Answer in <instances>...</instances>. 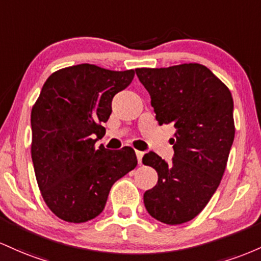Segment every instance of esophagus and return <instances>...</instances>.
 Listing matches in <instances>:
<instances>
[{"instance_id":"esophagus-1","label":"esophagus","mask_w":261,"mask_h":261,"mask_svg":"<svg viewBox=\"0 0 261 261\" xmlns=\"http://www.w3.org/2000/svg\"><path fill=\"white\" fill-rule=\"evenodd\" d=\"M136 154H137V159H138V163L142 164V159H143V155H144V153L140 150H136Z\"/></svg>"}]
</instances>
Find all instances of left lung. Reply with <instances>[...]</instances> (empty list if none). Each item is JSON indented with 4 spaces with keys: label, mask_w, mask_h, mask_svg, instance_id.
I'll list each match as a JSON object with an SVG mask.
<instances>
[{
    "label": "left lung",
    "mask_w": 261,
    "mask_h": 261,
    "mask_svg": "<svg viewBox=\"0 0 261 261\" xmlns=\"http://www.w3.org/2000/svg\"><path fill=\"white\" fill-rule=\"evenodd\" d=\"M136 72L159 124L176 128L171 162L154 151L143 156L158 172V184L144 194L145 208L165 224L186 223L206 207L224 174L236 133L232 93L201 64Z\"/></svg>",
    "instance_id": "obj_1"
}]
</instances>
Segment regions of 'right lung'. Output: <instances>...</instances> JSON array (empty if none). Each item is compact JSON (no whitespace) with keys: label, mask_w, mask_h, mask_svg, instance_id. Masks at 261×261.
I'll return each mask as SVG.
<instances>
[{"label":"right lung","mask_w":261,"mask_h":261,"mask_svg":"<svg viewBox=\"0 0 261 261\" xmlns=\"http://www.w3.org/2000/svg\"><path fill=\"white\" fill-rule=\"evenodd\" d=\"M133 77L134 70L80 64L58 70L43 85L31 115L32 160L43 200L63 221L97 217L113 184L138 164L130 146L95 148L106 133L112 98Z\"/></svg>","instance_id":"right-lung-1"}]
</instances>
